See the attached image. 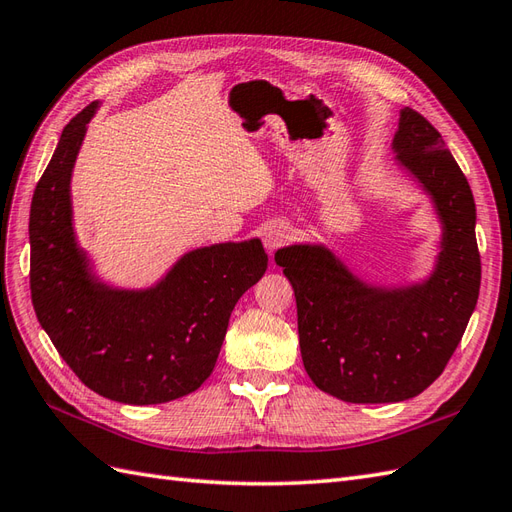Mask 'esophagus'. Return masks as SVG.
<instances>
[{
    "mask_svg": "<svg viewBox=\"0 0 512 512\" xmlns=\"http://www.w3.org/2000/svg\"><path fill=\"white\" fill-rule=\"evenodd\" d=\"M292 238V229L285 225V222H272V225L266 227L264 231V246L268 248V253H274L277 248L290 242Z\"/></svg>",
    "mask_w": 512,
    "mask_h": 512,
    "instance_id": "1",
    "label": "esophagus"
}]
</instances>
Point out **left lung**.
<instances>
[{
    "instance_id": "left-lung-1",
    "label": "left lung",
    "mask_w": 512,
    "mask_h": 512,
    "mask_svg": "<svg viewBox=\"0 0 512 512\" xmlns=\"http://www.w3.org/2000/svg\"><path fill=\"white\" fill-rule=\"evenodd\" d=\"M391 147L432 196L443 225L437 268L424 283L368 285L320 244L285 246L274 255L294 287L309 378L355 404L409 400L435 383L480 292L474 194L441 134L404 108Z\"/></svg>"
}]
</instances>
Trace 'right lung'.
Listing matches in <instances>:
<instances>
[{
    "mask_svg": "<svg viewBox=\"0 0 512 512\" xmlns=\"http://www.w3.org/2000/svg\"><path fill=\"white\" fill-rule=\"evenodd\" d=\"M90 103L64 127L30 207V290L36 318L80 381L103 398L162 404L212 374L231 311L268 268L259 240L196 248L149 290L101 283L77 246L71 173Z\"/></svg>",
    "mask_w": 512,
    "mask_h": 512,
    "instance_id": "obj_1",
    "label": "right lung"
}]
</instances>
